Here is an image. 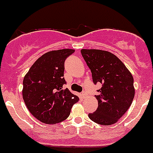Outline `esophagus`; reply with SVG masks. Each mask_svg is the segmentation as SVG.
Masks as SVG:
<instances>
[{
	"label": "esophagus",
	"instance_id": "34e87169",
	"mask_svg": "<svg viewBox=\"0 0 153 153\" xmlns=\"http://www.w3.org/2000/svg\"><path fill=\"white\" fill-rule=\"evenodd\" d=\"M82 96L83 98H86V92H82Z\"/></svg>",
	"mask_w": 153,
	"mask_h": 153
}]
</instances>
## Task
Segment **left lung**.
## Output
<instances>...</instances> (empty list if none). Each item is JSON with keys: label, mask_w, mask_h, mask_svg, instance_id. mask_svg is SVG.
I'll return each mask as SVG.
<instances>
[{"label": "left lung", "mask_w": 153, "mask_h": 153, "mask_svg": "<svg viewBox=\"0 0 153 153\" xmlns=\"http://www.w3.org/2000/svg\"><path fill=\"white\" fill-rule=\"evenodd\" d=\"M81 54L92 72L94 84L101 83L96 96L97 110L89 117L101 125L115 124L128 110L135 95L134 78L123 62L109 51L82 49Z\"/></svg>", "instance_id": "1"}]
</instances>
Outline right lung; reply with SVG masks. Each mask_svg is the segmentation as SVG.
<instances>
[{
	"label": "right lung",
	"mask_w": 153,
	"mask_h": 153,
	"mask_svg": "<svg viewBox=\"0 0 153 153\" xmlns=\"http://www.w3.org/2000/svg\"><path fill=\"white\" fill-rule=\"evenodd\" d=\"M74 49L45 53L33 64L23 79L22 98L30 113L41 122L54 124L66 120L77 96L63 89L64 61Z\"/></svg>",
	"instance_id": "add662e5"
}]
</instances>
